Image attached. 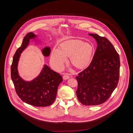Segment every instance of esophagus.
<instances>
[{
  "mask_svg": "<svg viewBox=\"0 0 133 133\" xmlns=\"http://www.w3.org/2000/svg\"><path fill=\"white\" fill-rule=\"evenodd\" d=\"M70 78V76L69 75H64L63 76V79H69Z\"/></svg>",
  "mask_w": 133,
  "mask_h": 133,
  "instance_id": "obj_1",
  "label": "esophagus"
}]
</instances>
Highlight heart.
<instances>
[{"label":"heart","mask_w":133,"mask_h":133,"mask_svg":"<svg viewBox=\"0 0 133 133\" xmlns=\"http://www.w3.org/2000/svg\"><path fill=\"white\" fill-rule=\"evenodd\" d=\"M94 52V47L90 43H85L79 39H69L59 45V49L52 51L50 62L57 70L62 69L69 57L70 65L77 69H84L89 66Z\"/></svg>","instance_id":"1"}]
</instances>
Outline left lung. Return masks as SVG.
Here are the masks:
<instances>
[{
	"label": "left lung",
	"mask_w": 133,
	"mask_h": 133,
	"mask_svg": "<svg viewBox=\"0 0 133 133\" xmlns=\"http://www.w3.org/2000/svg\"><path fill=\"white\" fill-rule=\"evenodd\" d=\"M97 47L87 68L76 77L78 82L76 95L84 105H101L110 97L119 78V56L106 37L90 34Z\"/></svg>",
	"instance_id": "8db88e82"
}]
</instances>
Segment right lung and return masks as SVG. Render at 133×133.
<instances>
[{
	"instance_id": "add662e5",
	"label": "right lung",
	"mask_w": 133,
	"mask_h": 133,
	"mask_svg": "<svg viewBox=\"0 0 133 133\" xmlns=\"http://www.w3.org/2000/svg\"><path fill=\"white\" fill-rule=\"evenodd\" d=\"M36 37V35L31 32L24 38L21 46L17 49L13 57L11 78L17 95L24 102L36 107H46L54 102L58 87L63 82L62 76L45 65L36 78L31 82H26L19 75L17 69L21 54L28 45L30 39ZM42 52L46 57L49 56L50 48L45 47Z\"/></svg>"
}]
</instances>
